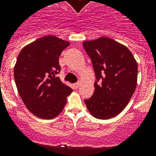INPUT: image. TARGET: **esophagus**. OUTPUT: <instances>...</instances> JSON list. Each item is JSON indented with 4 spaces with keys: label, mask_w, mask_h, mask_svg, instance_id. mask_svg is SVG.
I'll use <instances>...</instances> for the list:
<instances>
[{
    "label": "esophagus",
    "mask_w": 156,
    "mask_h": 156,
    "mask_svg": "<svg viewBox=\"0 0 156 156\" xmlns=\"http://www.w3.org/2000/svg\"><path fill=\"white\" fill-rule=\"evenodd\" d=\"M79 85H80V82H76V83H74V86L75 87V89H78V86H79Z\"/></svg>",
    "instance_id": "1"
}]
</instances>
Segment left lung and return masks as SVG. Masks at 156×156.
Here are the masks:
<instances>
[{"mask_svg":"<svg viewBox=\"0 0 156 156\" xmlns=\"http://www.w3.org/2000/svg\"><path fill=\"white\" fill-rule=\"evenodd\" d=\"M92 60L96 76L95 90L85 100L93 117H115L126 108L134 93L137 82V63L125 45L102 37L83 42Z\"/></svg>","mask_w":156,"mask_h":156,"instance_id":"left-lung-1","label":"left lung"}]
</instances>
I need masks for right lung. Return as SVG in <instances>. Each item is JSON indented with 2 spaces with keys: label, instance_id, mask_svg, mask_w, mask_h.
<instances>
[{
  "label": "right lung",
  "instance_id": "add662e5",
  "mask_svg": "<svg viewBox=\"0 0 156 156\" xmlns=\"http://www.w3.org/2000/svg\"><path fill=\"white\" fill-rule=\"evenodd\" d=\"M69 44L48 35L25 46L19 54L14 68L16 87L26 107L37 117H56L73 91L56 77L61 70L59 55Z\"/></svg>",
  "mask_w": 156,
  "mask_h": 156
}]
</instances>
